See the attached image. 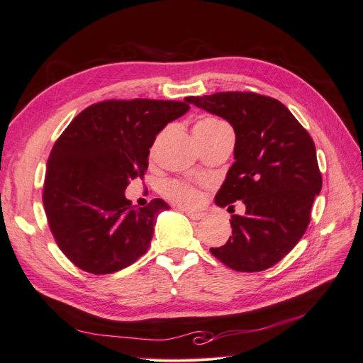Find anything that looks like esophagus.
I'll return each mask as SVG.
<instances>
[{
  "mask_svg": "<svg viewBox=\"0 0 363 363\" xmlns=\"http://www.w3.org/2000/svg\"><path fill=\"white\" fill-rule=\"evenodd\" d=\"M184 213L188 215L191 219H194V221H200V219H203V213H194V212H188V211H184Z\"/></svg>",
  "mask_w": 363,
  "mask_h": 363,
  "instance_id": "esophagus-1",
  "label": "esophagus"
}]
</instances>
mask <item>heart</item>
<instances>
[{"instance_id": "1", "label": "heart", "mask_w": 363, "mask_h": 363, "mask_svg": "<svg viewBox=\"0 0 363 363\" xmlns=\"http://www.w3.org/2000/svg\"><path fill=\"white\" fill-rule=\"evenodd\" d=\"M227 124H224L223 121H219L216 118H203L194 127V135H207V133H213L216 130L225 128ZM164 195L168 196L171 201L175 204H179L182 207H188V208H195L199 207L203 201V192L200 189L194 188V186L183 183V182H169L164 184L163 189Z\"/></svg>"}]
</instances>
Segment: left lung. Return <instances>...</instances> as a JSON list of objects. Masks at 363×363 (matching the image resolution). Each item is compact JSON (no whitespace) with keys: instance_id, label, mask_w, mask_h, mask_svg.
Listing matches in <instances>:
<instances>
[{"instance_id":"left-lung-1","label":"left lung","mask_w":363,"mask_h":363,"mask_svg":"<svg viewBox=\"0 0 363 363\" xmlns=\"http://www.w3.org/2000/svg\"><path fill=\"white\" fill-rule=\"evenodd\" d=\"M186 101L227 119L236 133L235 163L215 203L233 211L232 203L242 200L245 215H232L233 235L211 252L235 271H265L298 244L311 223L323 186L313 140L286 106L267 95L218 92Z\"/></svg>"}]
</instances>
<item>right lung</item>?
<instances>
[{
	"label": "right lung",
	"instance_id": "1",
	"mask_svg": "<svg viewBox=\"0 0 363 363\" xmlns=\"http://www.w3.org/2000/svg\"><path fill=\"white\" fill-rule=\"evenodd\" d=\"M189 111L188 101L106 100L86 107L54 144L42 201L51 233L77 268L112 274L145 255L160 199L133 207L125 188L144 179L160 130Z\"/></svg>",
	"mask_w": 363,
	"mask_h": 363
}]
</instances>
